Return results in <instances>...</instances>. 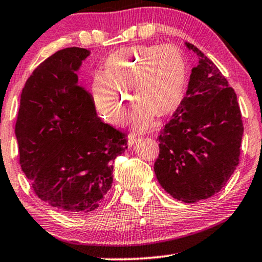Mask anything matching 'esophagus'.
I'll list each match as a JSON object with an SVG mask.
<instances>
[{
  "mask_svg": "<svg viewBox=\"0 0 262 262\" xmlns=\"http://www.w3.org/2000/svg\"><path fill=\"white\" fill-rule=\"evenodd\" d=\"M138 139H139V138H138V137H136L135 135H130V136H128V138H127V144H128V146H132V145H134L135 143L138 141Z\"/></svg>",
  "mask_w": 262,
  "mask_h": 262,
  "instance_id": "obj_1",
  "label": "esophagus"
}]
</instances>
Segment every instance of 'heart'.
Wrapping results in <instances>:
<instances>
[{
	"label": "heart",
	"instance_id": "1",
	"mask_svg": "<svg viewBox=\"0 0 262 262\" xmlns=\"http://www.w3.org/2000/svg\"><path fill=\"white\" fill-rule=\"evenodd\" d=\"M188 66L175 45H137L118 50L105 60V74L95 75L92 93L96 108L114 124L126 119L127 92L141 106L136 121L146 127L154 116L177 111L187 87Z\"/></svg>",
	"mask_w": 262,
	"mask_h": 262
}]
</instances>
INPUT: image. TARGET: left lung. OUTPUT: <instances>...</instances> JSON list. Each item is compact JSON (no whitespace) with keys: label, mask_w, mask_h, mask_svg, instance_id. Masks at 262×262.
<instances>
[{"label":"left lung","mask_w":262,"mask_h":262,"mask_svg":"<svg viewBox=\"0 0 262 262\" xmlns=\"http://www.w3.org/2000/svg\"><path fill=\"white\" fill-rule=\"evenodd\" d=\"M186 96L161 128L154 164L164 191L184 203H196L224 187L239 162L243 123L237 96L220 69L198 48Z\"/></svg>","instance_id":"left-lung-1"}]
</instances>
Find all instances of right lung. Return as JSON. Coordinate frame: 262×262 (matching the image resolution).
I'll use <instances>...</instances> for the list:
<instances>
[{
	"instance_id": "1",
	"label": "right lung",
	"mask_w": 262,
	"mask_h": 262,
	"mask_svg": "<svg viewBox=\"0 0 262 262\" xmlns=\"http://www.w3.org/2000/svg\"><path fill=\"white\" fill-rule=\"evenodd\" d=\"M87 49L59 50L25 83L15 124L21 169L38 198L71 214L98 209L113 182V162L127 136L96 116L77 84Z\"/></svg>"
}]
</instances>
